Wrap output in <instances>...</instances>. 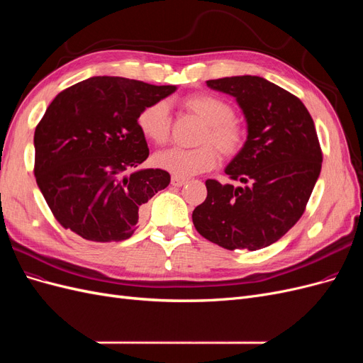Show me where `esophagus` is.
I'll return each mask as SVG.
<instances>
[{"instance_id":"esophagus-1","label":"esophagus","mask_w":363,"mask_h":363,"mask_svg":"<svg viewBox=\"0 0 363 363\" xmlns=\"http://www.w3.org/2000/svg\"><path fill=\"white\" fill-rule=\"evenodd\" d=\"M186 183L184 179H180V177H172L171 179V184L175 186V188H180V186H183Z\"/></svg>"}]
</instances>
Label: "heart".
Returning <instances> with one entry per match:
<instances>
[{
  "mask_svg": "<svg viewBox=\"0 0 363 363\" xmlns=\"http://www.w3.org/2000/svg\"><path fill=\"white\" fill-rule=\"evenodd\" d=\"M183 108L204 124L199 144L192 150L171 148L157 152L155 156L156 167L168 171L175 177L186 179L200 172L212 169L218 155L215 146L223 157H235L245 144V131L236 119L233 108L221 98L208 94H195L183 98ZM138 127L140 133L155 144H164L169 138L171 116L168 104L164 101L151 103L138 115ZM212 143L214 146H208Z\"/></svg>",
  "mask_w": 363,
  "mask_h": 363,
  "instance_id": "b5f03b06",
  "label": "heart"
}]
</instances>
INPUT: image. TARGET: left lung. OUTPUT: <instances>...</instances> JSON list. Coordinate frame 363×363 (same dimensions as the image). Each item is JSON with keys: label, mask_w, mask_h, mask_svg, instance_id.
<instances>
[{"label": "left lung", "mask_w": 363, "mask_h": 363, "mask_svg": "<svg viewBox=\"0 0 363 363\" xmlns=\"http://www.w3.org/2000/svg\"><path fill=\"white\" fill-rule=\"evenodd\" d=\"M228 94L247 121V140L225 174L242 186L206 180L207 196L192 221L203 238L227 250L265 248L304 213L320 177L323 152L306 106L257 75L207 80Z\"/></svg>", "instance_id": "obj_1"}]
</instances>
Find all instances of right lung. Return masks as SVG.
I'll return each mask as SVG.
<instances>
[{"instance_id":"obj_1","label":"right lung","mask_w":363,"mask_h":363,"mask_svg":"<svg viewBox=\"0 0 363 363\" xmlns=\"http://www.w3.org/2000/svg\"><path fill=\"white\" fill-rule=\"evenodd\" d=\"M175 91L103 75L54 98L35 131V177L62 227L92 242L135 233L145 203L171 182L163 169L128 174L150 155L138 115Z\"/></svg>"}]
</instances>
